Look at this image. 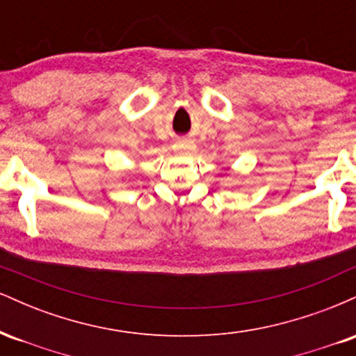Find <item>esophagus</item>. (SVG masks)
Returning <instances> with one entry per match:
<instances>
[{"label":"esophagus","mask_w":356,"mask_h":356,"mask_svg":"<svg viewBox=\"0 0 356 356\" xmlns=\"http://www.w3.org/2000/svg\"><path fill=\"white\" fill-rule=\"evenodd\" d=\"M177 147L179 149H191V142H187V140H181L177 144Z\"/></svg>","instance_id":"1"}]
</instances>
